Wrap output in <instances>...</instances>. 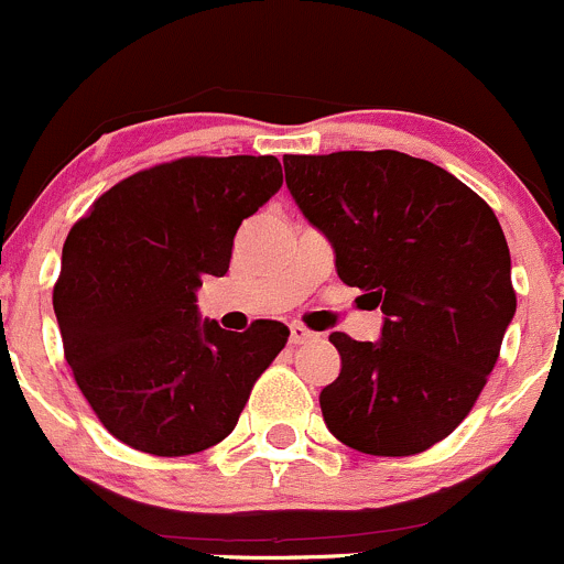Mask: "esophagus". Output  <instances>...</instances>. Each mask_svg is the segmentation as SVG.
I'll list each match as a JSON object with an SVG mask.
<instances>
[{
  "label": "esophagus",
  "instance_id": "esophagus-1",
  "mask_svg": "<svg viewBox=\"0 0 564 564\" xmlns=\"http://www.w3.org/2000/svg\"><path fill=\"white\" fill-rule=\"evenodd\" d=\"M317 334L310 332L306 326L301 323H290V345H306V343H315Z\"/></svg>",
  "mask_w": 564,
  "mask_h": 564
}]
</instances>
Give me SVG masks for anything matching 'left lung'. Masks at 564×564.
<instances>
[{
  "label": "left lung",
  "mask_w": 564,
  "mask_h": 564,
  "mask_svg": "<svg viewBox=\"0 0 564 564\" xmlns=\"http://www.w3.org/2000/svg\"><path fill=\"white\" fill-rule=\"evenodd\" d=\"M282 161L339 280L383 312L378 343L328 334L343 370L321 392L326 427L367 455L425 453L477 403L516 315L499 219L447 170L398 150Z\"/></svg>",
  "instance_id": "left-lung-1"
}]
</instances>
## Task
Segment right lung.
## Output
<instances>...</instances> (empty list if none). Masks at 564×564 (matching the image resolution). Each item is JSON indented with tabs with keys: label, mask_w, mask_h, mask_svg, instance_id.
Segmentation results:
<instances>
[{
	"label": "right lung",
	"mask_w": 564,
	"mask_h": 564,
	"mask_svg": "<svg viewBox=\"0 0 564 564\" xmlns=\"http://www.w3.org/2000/svg\"><path fill=\"white\" fill-rule=\"evenodd\" d=\"M282 186L274 155H188L126 177L63 247L54 315L100 425L139 453L181 458L232 433L288 343L280 321L227 332L197 290L225 276L232 238Z\"/></svg>",
	"instance_id": "1"
}]
</instances>
